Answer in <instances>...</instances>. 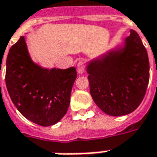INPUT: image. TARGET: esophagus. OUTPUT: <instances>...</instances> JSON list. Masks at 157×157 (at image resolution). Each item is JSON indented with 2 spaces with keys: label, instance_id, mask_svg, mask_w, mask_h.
Listing matches in <instances>:
<instances>
[{
  "label": "esophagus",
  "instance_id": "esophagus-1",
  "mask_svg": "<svg viewBox=\"0 0 157 157\" xmlns=\"http://www.w3.org/2000/svg\"><path fill=\"white\" fill-rule=\"evenodd\" d=\"M86 69V62L84 60H79L78 65H77V70L78 73H83Z\"/></svg>",
  "mask_w": 157,
  "mask_h": 157
}]
</instances>
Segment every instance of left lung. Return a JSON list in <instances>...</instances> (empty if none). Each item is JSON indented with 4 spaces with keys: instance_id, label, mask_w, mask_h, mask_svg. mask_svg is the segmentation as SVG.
I'll return each instance as SVG.
<instances>
[{
    "instance_id": "8db88e82",
    "label": "left lung",
    "mask_w": 157,
    "mask_h": 157,
    "mask_svg": "<svg viewBox=\"0 0 157 157\" xmlns=\"http://www.w3.org/2000/svg\"><path fill=\"white\" fill-rule=\"evenodd\" d=\"M90 91L106 114L131 113L144 98L150 80L147 50L135 30H130L123 52H112L87 67Z\"/></svg>"
}]
</instances>
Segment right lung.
<instances>
[{
  "label": "right lung",
  "instance_id": "1",
  "mask_svg": "<svg viewBox=\"0 0 157 157\" xmlns=\"http://www.w3.org/2000/svg\"><path fill=\"white\" fill-rule=\"evenodd\" d=\"M77 78L74 67L43 69L31 60L22 36L7 58L6 86L18 110L41 126L55 124L67 112Z\"/></svg>",
  "mask_w": 157,
  "mask_h": 157
}]
</instances>
